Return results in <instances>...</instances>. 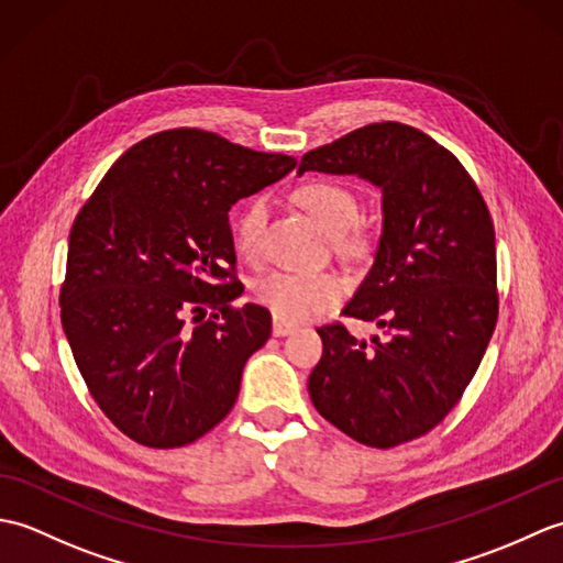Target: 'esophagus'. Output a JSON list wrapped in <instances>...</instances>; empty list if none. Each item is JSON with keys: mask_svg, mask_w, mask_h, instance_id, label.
Masks as SVG:
<instances>
[{"mask_svg": "<svg viewBox=\"0 0 563 563\" xmlns=\"http://www.w3.org/2000/svg\"><path fill=\"white\" fill-rule=\"evenodd\" d=\"M295 329H297L295 321L273 317V336H288V333H292Z\"/></svg>", "mask_w": 563, "mask_h": 563, "instance_id": "obj_1", "label": "esophagus"}]
</instances>
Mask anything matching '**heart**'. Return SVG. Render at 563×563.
<instances>
[{"instance_id":"b5f03b06","label":"heart","mask_w":563,"mask_h":563,"mask_svg":"<svg viewBox=\"0 0 563 563\" xmlns=\"http://www.w3.org/2000/svg\"><path fill=\"white\" fill-rule=\"evenodd\" d=\"M295 200L331 236H343L349 232L357 220V212H361L353 190L336 181H309L297 188ZM266 214L268 200L263 196L251 198L239 210L234 220V242L239 254H258ZM254 292L256 300L268 307L275 317L305 321L324 314L329 307L336 305L345 292V283L341 275L331 271H275L256 283Z\"/></svg>"}]
</instances>
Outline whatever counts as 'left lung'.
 Masks as SVG:
<instances>
[{"label": "left lung", "mask_w": 563, "mask_h": 563, "mask_svg": "<svg viewBox=\"0 0 563 563\" xmlns=\"http://www.w3.org/2000/svg\"><path fill=\"white\" fill-rule=\"evenodd\" d=\"M353 174L382 188L375 263L345 317L385 336L319 327L314 409L345 435L387 450L426 435L460 401L498 319L496 234L460 159L404 123H373L307 152L300 169Z\"/></svg>", "instance_id": "1"}]
</instances>
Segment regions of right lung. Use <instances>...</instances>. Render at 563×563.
Instances as JSON below:
<instances>
[{"label":"right lung","mask_w":563,"mask_h":563,"mask_svg":"<svg viewBox=\"0 0 563 563\" xmlns=\"http://www.w3.org/2000/svg\"><path fill=\"white\" fill-rule=\"evenodd\" d=\"M292 169L288 154L176 128L130 147L84 202L59 317L89 394L130 440L181 448L232 411L271 314L232 307L244 288L227 212Z\"/></svg>","instance_id":"1"}]
</instances>
